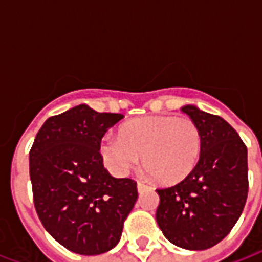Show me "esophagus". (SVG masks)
<instances>
[{
    "instance_id": "obj_1",
    "label": "esophagus",
    "mask_w": 262,
    "mask_h": 262,
    "mask_svg": "<svg viewBox=\"0 0 262 262\" xmlns=\"http://www.w3.org/2000/svg\"><path fill=\"white\" fill-rule=\"evenodd\" d=\"M150 187V184L146 181H139L137 182V189H139V192H142V191H146V189H148Z\"/></svg>"
}]
</instances>
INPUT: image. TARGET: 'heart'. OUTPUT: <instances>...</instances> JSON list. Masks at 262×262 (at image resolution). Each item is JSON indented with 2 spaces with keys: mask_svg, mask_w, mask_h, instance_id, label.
I'll return each instance as SVG.
<instances>
[{
  "mask_svg": "<svg viewBox=\"0 0 262 262\" xmlns=\"http://www.w3.org/2000/svg\"><path fill=\"white\" fill-rule=\"evenodd\" d=\"M202 132L191 118L146 116L126 122L118 139L106 137L99 147L105 167L125 176L139 164L157 181L184 180L196 167L202 153Z\"/></svg>",
  "mask_w": 262,
  "mask_h": 262,
  "instance_id": "obj_1",
  "label": "heart"
}]
</instances>
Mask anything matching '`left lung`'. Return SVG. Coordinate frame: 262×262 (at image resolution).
<instances>
[{
  "instance_id": "obj_1",
  "label": "left lung",
  "mask_w": 262,
  "mask_h": 262,
  "mask_svg": "<svg viewBox=\"0 0 262 262\" xmlns=\"http://www.w3.org/2000/svg\"><path fill=\"white\" fill-rule=\"evenodd\" d=\"M202 132L196 167L181 182L156 189V219L168 240L187 250H206L225 238L240 217L248 193L247 147L217 115L184 106Z\"/></svg>"
}]
</instances>
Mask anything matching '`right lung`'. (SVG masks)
Returning a JSON list of instances; mask_svg holds the SVG:
<instances>
[{
    "label": "right lung",
    "mask_w": 262,
    "mask_h": 262,
    "mask_svg": "<svg viewBox=\"0 0 262 262\" xmlns=\"http://www.w3.org/2000/svg\"><path fill=\"white\" fill-rule=\"evenodd\" d=\"M122 114L86 105L49 118L29 151L33 203L43 227L67 250L98 255L114 248L137 201V184L114 178L99 147Z\"/></svg>",
    "instance_id": "right-lung-1"
}]
</instances>
